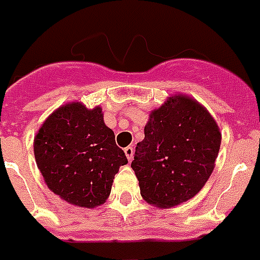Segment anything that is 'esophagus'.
<instances>
[{"instance_id":"34e87169","label":"esophagus","mask_w":260,"mask_h":260,"mask_svg":"<svg viewBox=\"0 0 260 260\" xmlns=\"http://www.w3.org/2000/svg\"><path fill=\"white\" fill-rule=\"evenodd\" d=\"M124 152H125L126 158H128V161H132V158H134V147H131V146H128V147L124 148Z\"/></svg>"}]
</instances>
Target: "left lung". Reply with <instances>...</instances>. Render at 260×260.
Here are the masks:
<instances>
[{"instance_id":"left-lung-1","label":"left lung","mask_w":260,"mask_h":260,"mask_svg":"<svg viewBox=\"0 0 260 260\" xmlns=\"http://www.w3.org/2000/svg\"><path fill=\"white\" fill-rule=\"evenodd\" d=\"M219 146L218 124L203 105L169 96L148 117L131 164L142 198L159 209L192 199L213 173Z\"/></svg>"}]
</instances>
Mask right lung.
Segmentation results:
<instances>
[{
  "instance_id": "right-lung-1",
  "label": "right lung",
  "mask_w": 260,
  "mask_h": 260,
  "mask_svg": "<svg viewBox=\"0 0 260 260\" xmlns=\"http://www.w3.org/2000/svg\"><path fill=\"white\" fill-rule=\"evenodd\" d=\"M47 188L69 205L94 209L108 201L114 174L126 165L101 106L69 102L47 117L34 139Z\"/></svg>"
}]
</instances>
